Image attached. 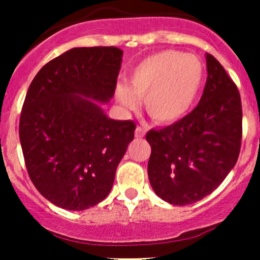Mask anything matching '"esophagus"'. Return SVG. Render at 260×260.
Masks as SVG:
<instances>
[{
	"instance_id": "34e87169",
	"label": "esophagus",
	"mask_w": 260,
	"mask_h": 260,
	"mask_svg": "<svg viewBox=\"0 0 260 260\" xmlns=\"http://www.w3.org/2000/svg\"><path fill=\"white\" fill-rule=\"evenodd\" d=\"M136 138H143L145 137V129L142 127H137L135 131Z\"/></svg>"
}]
</instances>
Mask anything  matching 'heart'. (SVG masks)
I'll list each match as a JSON object with an SVG mask.
<instances>
[{
	"label": "heart",
	"mask_w": 260,
	"mask_h": 260,
	"mask_svg": "<svg viewBox=\"0 0 260 260\" xmlns=\"http://www.w3.org/2000/svg\"><path fill=\"white\" fill-rule=\"evenodd\" d=\"M204 80V65L196 55L159 51L133 69L129 85L118 84L115 98L127 109L143 99L147 114L158 124H171L192 107Z\"/></svg>",
	"instance_id": "obj_1"
}]
</instances>
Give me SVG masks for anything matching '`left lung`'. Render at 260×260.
<instances>
[{"label": "left lung", "mask_w": 260, "mask_h": 260, "mask_svg": "<svg viewBox=\"0 0 260 260\" xmlns=\"http://www.w3.org/2000/svg\"><path fill=\"white\" fill-rule=\"evenodd\" d=\"M208 79L191 113L146 136L148 179L158 198L188 205L211 193L235 166L242 145V102L222 65L206 54Z\"/></svg>", "instance_id": "left-lung-1"}]
</instances>
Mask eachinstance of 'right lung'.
Instances as JSON below:
<instances>
[{"label": "right lung", "instance_id": "right-lung-1", "mask_svg": "<svg viewBox=\"0 0 260 260\" xmlns=\"http://www.w3.org/2000/svg\"><path fill=\"white\" fill-rule=\"evenodd\" d=\"M123 51L74 48L44 65L28 86L20 142L28 176L59 208L80 211L111 192L115 170L135 137L132 120L108 118Z\"/></svg>", "mask_w": 260, "mask_h": 260}]
</instances>
